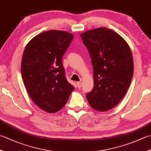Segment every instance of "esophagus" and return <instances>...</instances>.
Segmentation results:
<instances>
[{
  "mask_svg": "<svg viewBox=\"0 0 151 151\" xmlns=\"http://www.w3.org/2000/svg\"><path fill=\"white\" fill-rule=\"evenodd\" d=\"M82 82H76V86H77V87H78V88H81V87H82Z\"/></svg>",
  "mask_w": 151,
  "mask_h": 151,
  "instance_id": "esophagus-1",
  "label": "esophagus"
}]
</instances>
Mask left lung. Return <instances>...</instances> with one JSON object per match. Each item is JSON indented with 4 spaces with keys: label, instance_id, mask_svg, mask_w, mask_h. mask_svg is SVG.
<instances>
[{
    "label": "left lung",
    "instance_id": "1",
    "mask_svg": "<svg viewBox=\"0 0 151 151\" xmlns=\"http://www.w3.org/2000/svg\"><path fill=\"white\" fill-rule=\"evenodd\" d=\"M93 67L94 87L86 94L89 105L100 111L115 106L129 89L134 73L130 47L115 32L105 27L81 35Z\"/></svg>",
    "mask_w": 151,
    "mask_h": 151
}]
</instances>
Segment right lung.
Masks as SVG:
<instances>
[{
	"instance_id": "right-lung-1",
	"label": "right lung",
	"mask_w": 151,
	"mask_h": 151,
	"mask_svg": "<svg viewBox=\"0 0 151 151\" xmlns=\"http://www.w3.org/2000/svg\"><path fill=\"white\" fill-rule=\"evenodd\" d=\"M64 31L37 35L25 47L21 75L30 97L41 109L55 113L62 109L75 88L65 78L62 57L73 40Z\"/></svg>"
}]
</instances>
